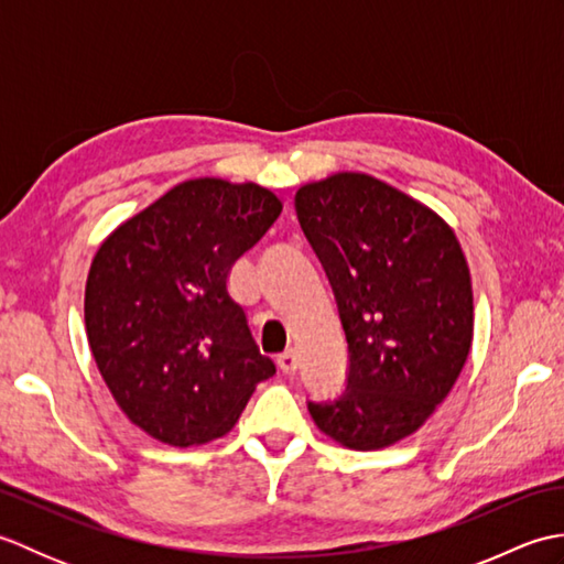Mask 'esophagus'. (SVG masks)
<instances>
[{
    "label": "esophagus",
    "instance_id": "esophagus-1",
    "mask_svg": "<svg viewBox=\"0 0 564 564\" xmlns=\"http://www.w3.org/2000/svg\"><path fill=\"white\" fill-rule=\"evenodd\" d=\"M279 368L283 370V373H289V376L295 373V370H297V356H295L293 349L283 351V354L279 356Z\"/></svg>",
    "mask_w": 564,
    "mask_h": 564
}]
</instances>
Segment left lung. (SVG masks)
<instances>
[{
  "instance_id": "1",
  "label": "left lung",
  "mask_w": 564,
  "mask_h": 564,
  "mask_svg": "<svg viewBox=\"0 0 564 564\" xmlns=\"http://www.w3.org/2000/svg\"><path fill=\"white\" fill-rule=\"evenodd\" d=\"M295 210L349 344L346 390L307 410L346 448H388L436 412L470 354L473 281L460 242L438 213L361 172L301 186Z\"/></svg>"
}]
</instances>
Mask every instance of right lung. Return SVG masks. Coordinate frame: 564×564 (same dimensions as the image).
Segmentation results:
<instances>
[{
    "instance_id": "add662e5",
    "label": "right lung",
    "mask_w": 564,
    "mask_h": 564,
    "mask_svg": "<svg viewBox=\"0 0 564 564\" xmlns=\"http://www.w3.org/2000/svg\"><path fill=\"white\" fill-rule=\"evenodd\" d=\"M281 210L259 184L188 178L94 254L84 291L89 349L116 404L152 438L188 448L227 434L275 373L227 275Z\"/></svg>"
}]
</instances>
